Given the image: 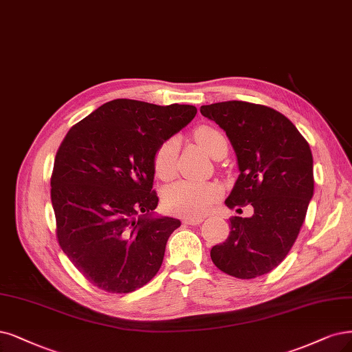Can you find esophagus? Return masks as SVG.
<instances>
[{
  "label": "esophagus",
  "mask_w": 352,
  "mask_h": 352,
  "mask_svg": "<svg viewBox=\"0 0 352 352\" xmlns=\"http://www.w3.org/2000/svg\"><path fill=\"white\" fill-rule=\"evenodd\" d=\"M204 221L202 217H185L184 220H182V223L186 224V226H198Z\"/></svg>",
  "instance_id": "1"
}]
</instances>
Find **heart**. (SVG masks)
<instances>
[{"instance_id": "1", "label": "heart", "mask_w": 352, "mask_h": 352, "mask_svg": "<svg viewBox=\"0 0 352 352\" xmlns=\"http://www.w3.org/2000/svg\"><path fill=\"white\" fill-rule=\"evenodd\" d=\"M195 140L210 155L220 147L227 145L224 135L211 126H201L195 131ZM179 153V140L176 137L164 141L154 154V168L163 179L172 177L176 172ZM221 189L210 182L179 180L167 186L163 192L164 208L180 217H199L207 212L212 202L220 197Z\"/></svg>"}]
</instances>
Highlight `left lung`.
<instances>
[{
  "mask_svg": "<svg viewBox=\"0 0 352 352\" xmlns=\"http://www.w3.org/2000/svg\"><path fill=\"white\" fill-rule=\"evenodd\" d=\"M201 113L224 129L236 153L240 175L226 205L253 207L252 217L230 220L232 232L211 249V259L241 280L268 274L293 248L313 197L309 142L268 106L232 100L201 106Z\"/></svg>",
  "mask_w": 352,
  "mask_h": 352,
  "instance_id": "obj_1",
  "label": "left lung"
}]
</instances>
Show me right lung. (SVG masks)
<instances>
[{
  "mask_svg": "<svg viewBox=\"0 0 352 352\" xmlns=\"http://www.w3.org/2000/svg\"><path fill=\"white\" fill-rule=\"evenodd\" d=\"M195 115L190 104L116 99L68 131L51 179L56 236L93 285L125 294L159 272L180 221L154 212V154Z\"/></svg>",
  "mask_w": 352,
  "mask_h": 352,
  "instance_id": "add662e5",
  "label": "right lung"
}]
</instances>
